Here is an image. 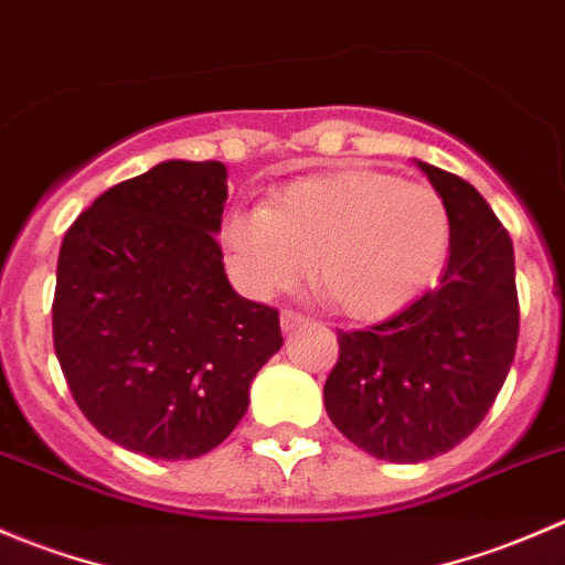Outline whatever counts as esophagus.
<instances>
[{
    "label": "esophagus",
    "instance_id": "esophagus-1",
    "mask_svg": "<svg viewBox=\"0 0 565 565\" xmlns=\"http://www.w3.org/2000/svg\"><path fill=\"white\" fill-rule=\"evenodd\" d=\"M280 323H282V329H296V327H301V323H307V316H301L299 310H282Z\"/></svg>",
    "mask_w": 565,
    "mask_h": 565
}]
</instances>
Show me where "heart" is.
Listing matches in <instances>:
<instances>
[{
	"label": "heart",
	"instance_id": "obj_1",
	"mask_svg": "<svg viewBox=\"0 0 565 565\" xmlns=\"http://www.w3.org/2000/svg\"><path fill=\"white\" fill-rule=\"evenodd\" d=\"M448 242L450 214L437 189L371 170L305 178L269 205H238L222 222L244 288H294L316 258L318 290L351 318H382L420 294Z\"/></svg>",
	"mask_w": 565,
	"mask_h": 565
}]
</instances>
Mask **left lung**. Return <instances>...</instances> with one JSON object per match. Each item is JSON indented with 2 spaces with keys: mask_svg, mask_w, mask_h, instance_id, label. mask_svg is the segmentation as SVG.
Instances as JSON below:
<instances>
[{
  "mask_svg": "<svg viewBox=\"0 0 565 565\" xmlns=\"http://www.w3.org/2000/svg\"><path fill=\"white\" fill-rule=\"evenodd\" d=\"M450 214L443 277L404 310L338 329L323 406L365 454L417 465L454 450L494 404L519 340L513 244L478 189L417 161Z\"/></svg>",
  "mask_w": 565,
  "mask_h": 565,
  "instance_id": "left-lung-1",
  "label": "left lung"
}]
</instances>
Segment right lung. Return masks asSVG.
Wrapping results in <instances>:
<instances>
[{"label": "right lung", "instance_id": "add662e5", "mask_svg": "<svg viewBox=\"0 0 565 565\" xmlns=\"http://www.w3.org/2000/svg\"><path fill=\"white\" fill-rule=\"evenodd\" d=\"M222 161H161L106 189L60 247L54 351L82 415L150 459H198L231 437L280 312L231 288L214 233Z\"/></svg>", "mask_w": 565, "mask_h": 565}]
</instances>
